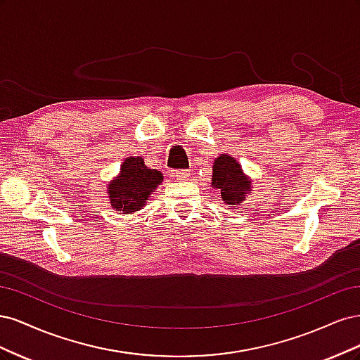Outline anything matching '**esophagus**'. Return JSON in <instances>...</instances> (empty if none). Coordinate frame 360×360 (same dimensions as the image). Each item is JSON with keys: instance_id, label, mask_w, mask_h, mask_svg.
Wrapping results in <instances>:
<instances>
[{"instance_id": "esophagus-1", "label": "esophagus", "mask_w": 360, "mask_h": 360, "mask_svg": "<svg viewBox=\"0 0 360 360\" xmlns=\"http://www.w3.org/2000/svg\"><path fill=\"white\" fill-rule=\"evenodd\" d=\"M174 177L177 180H188L191 177V172L188 169H177L174 171Z\"/></svg>"}]
</instances>
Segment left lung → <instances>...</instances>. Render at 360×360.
Masks as SVG:
<instances>
[{
    "instance_id": "obj_1",
    "label": "left lung",
    "mask_w": 360,
    "mask_h": 360,
    "mask_svg": "<svg viewBox=\"0 0 360 360\" xmlns=\"http://www.w3.org/2000/svg\"><path fill=\"white\" fill-rule=\"evenodd\" d=\"M212 184L221 191V197L230 207H236L250 193V180L242 171V165L234 158L221 155L213 165Z\"/></svg>"
}]
</instances>
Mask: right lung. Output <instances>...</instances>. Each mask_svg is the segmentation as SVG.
Returning <instances> with one entry per match:
<instances>
[{
    "instance_id": "1",
    "label": "right lung",
    "mask_w": 360,
    "mask_h": 360,
    "mask_svg": "<svg viewBox=\"0 0 360 360\" xmlns=\"http://www.w3.org/2000/svg\"><path fill=\"white\" fill-rule=\"evenodd\" d=\"M162 180V172L147 168L143 158H127L118 176L106 188L112 209L123 214L143 209Z\"/></svg>"
}]
</instances>
